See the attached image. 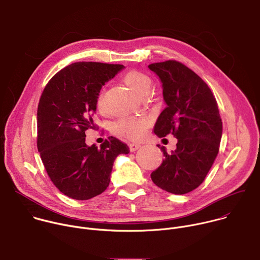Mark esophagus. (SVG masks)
Wrapping results in <instances>:
<instances>
[{
    "label": "esophagus",
    "instance_id": "34e87169",
    "mask_svg": "<svg viewBox=\"0 0 260 260\" xmlns=\"http://www.w3.org/2000/svg\"><path fill=\"white\" fill-rule=\"evenodd\" d=\"M129 150L132 151V152H134V151H136V150H138L139 148H141V145L139 144V143H129Z\"/></svg>",
    "mask_w": 260,
    "mask_h": 260
}]
</instances>
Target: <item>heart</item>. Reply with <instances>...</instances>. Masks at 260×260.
Masks as SVG:
<instances>
[{
	"mask_svg": "<svg viewBox=\"0 0 260 260\" xmlns=\"http://www.w3.org/2000/svg\"><path fill=\"white\" fill-rule=\"evenodd\" d=\"M122 80L138 96L146 94L151 84L150 77L138 70H131L126 72L122 77ZM104 94L105 91L102 89L96 96V108L100 111L104 110ZM148 124L149 122L146 118H121L113 124L112 131L115 135L132 140H139L145 135Z\"/></svg>",
	"mask_w": 260,
	"mask_h": 260,
	"instance_id": "obj_1",
	"label": "heart"
}]
</instances>
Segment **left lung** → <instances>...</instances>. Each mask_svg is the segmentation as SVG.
Returning <instances> with one entry per match:
<instances>
[{
  "mask_svg": "<svg viewBox=\"0 0 260 260\" xmlns=\"http://www.w3.org/2000/svg\"><path fill=\"white\" fill-rule=\"evenodd\" d=\"M162 82L167 107L154 133L177 138V149L168 153L157 145L165 159L151 173L153 183L174 193H188L204 182L219 152L222 121L218 105L208 84L191 69L175 59L148 66Z\"/></svg>",
  "mask_w": 260,
  "mask_h": 260,
  "instance_id": "left-lung-1",
  "label": "left lung"
}]
</instances>
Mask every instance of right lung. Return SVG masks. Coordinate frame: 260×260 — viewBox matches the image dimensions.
Wrapping results in <instances>:
<instances>
[{
  "instance_id": "1",
  "label": "right lung",
  "mask_w": 260,
  "mask_h": 260,
  "mask_svg": "<svg viewBox=\"0 0 260 260\" xmlns=\"http://www.w3.org/2000/svg\"><path fill=\"white\" fill-rule=\"evenodd\" d=\"M122 64L79 61L48 81L37 112V147L55 187L64 196L86 201L106 190L117 155L129 152L125 143L109 137L101 148L85 144L94 129L92 116L102 86Z\"/></svg>"
}]
</instances>
